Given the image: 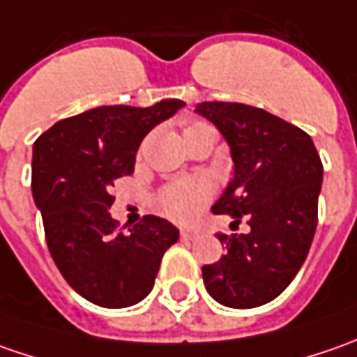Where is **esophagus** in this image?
Here are the masks:
<instances>
[{
	"label": "esophagus",
	"mask_w": 357,
	"mask_h": 357,
	"mask_svg": "<svg viewBox=\"0 0 357 357\" xmlns=\"http://www.w3.org/2000/svg\"><path fill=\"white\" fill-rule=\"evenodd\" d=\"M195 238H197V234H195V232H188V230H181V240L188 242V240H195Z\"/></svg>",
	"instance_id": "1"
}]
</instances>
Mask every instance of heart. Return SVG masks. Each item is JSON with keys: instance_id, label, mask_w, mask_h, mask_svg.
I'll return each instance as SVG.
<instances>
[{"instance_id": "1", "label": "heart", "mask_w": 357, "mask_h": 357, "mask_svg": "<svg viewBox=\"0 0 357 357\" xmlns=\"http://www.w3.org/2000/svg\"><path fill=\"white\" fill-rule=\"evenodd\" d=\"M204 129H213V127L202 123V121L190 123L183 132L185 141L190 135ZM206 200H208V186L202 181H178V183L165 186L157 195L158 208L169 218L176 220V222H183V225L197 220V216L202 211V206L206 204Z\"/></svg>"}]
</instances>
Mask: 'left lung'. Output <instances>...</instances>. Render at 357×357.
<instances>
[{
  "mask_svg": "<svg viewBox=\"0 0 357 357\" xmlns=\"http://www.w3.org/2000/svg\"><path fill=\"white\" fill-rule=\"evenodd\" d=\"M222 132L234 176L213 206L246 234H216L227 254L202 280L228 308H256L280 296L308 256L318 225L324 167L308 132L264 109L206 101L195 109Z\"/></svg>",
  "mask_w": 357,
  "mask_h": 357,
  "instance_id": "1",
  "label": "left lung"
}]
</instances>
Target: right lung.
Instances as JSON below:
<instances>
[{
  "label": "right lung",
  "instance_id": "add662e5",
  "mask_svg": "<svg viewBox=\"0 0 357 357\" xmlns=\"http://www.w3.org/2000/svg\"><path fill=\"white\" fill-rule=\"evenodd\" d=\"M183 107L181 99L97 107L55 123L33 143L31 190L51 258L97 306L127 308L146 298L162 254L178 240V230L153 214L121 230L109 208L111 186L135 171L146 132Z\"/></svg>",
  "mask_w": 357,
  "mask_h": 357
}]
</instances>
